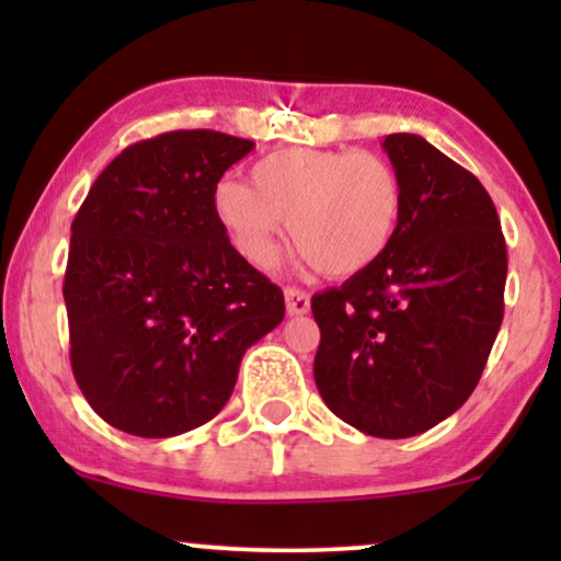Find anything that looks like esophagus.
Segmentation results:
<instances>
[{"instance_id":"34e87169","label":"esophagus","mask_w":561,"mask_h":561,"mask_svg":"<svg viewBox=\"0 0 561 561\" xmlns=\"http://www.w3.org/2000/svg\"><path fill=\"white\" fill-rule=\"evenodd\" d=\"M285 302H287L289 317H302V313L311 311V298H308L306 289H300V287H287Z\"/></svg>"}]
</instances>
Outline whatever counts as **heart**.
Masks as SVG:
<instances>
[{"label": "heart", "mask_w": 561, "mask_h": 561, "mask_svg": "<svg viewBox=\"0 0 561 561\" xmlns=\"http://www.w3.org/2000/svg\"><path fill=\"white\" fill-rule=\"evenodd\" d=\"M214 208L253 266H274L289 227L295 248L327 276L371 268L396 240L403 186L388 160L358 150L293 147L253 165V186L224 179Z\"/></svg>", "instance_id": "1"}]
</instances>
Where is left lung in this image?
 Wrapping results in <instances>:
<instances>
[{"label": "left lung", "instance_id": "obj_1", "mask_svg": "<svg viewBox=\"0 0 561 561\" xmlns=\"http://www.w3.org/2000/svg\"><path fill=\"white\" fill-rule=\"evenodd\" d=\"M403 186L388 253L313 295V358L332 414L375 437H411L478 388L504 319L506 242L485 186L416 134L382 141Z\"/></svg>", "mask_w": 561, "mask_h": 561}]
</instances>
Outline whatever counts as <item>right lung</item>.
Segmentation results:
<instances>
[{
	"label": "right lung",
	"mask_w": 561,
	"mask_h": 561,
	"mask_svg": "<svg viewBox=\"0 0 561 561\" xmlns=\"http://www.w3.org/2000/svg\"><path fill=\"white\" fill-rule=\"evenodd\" d=\"M255 141L195 128L126 147L70 224V366L115 430L173 437L210 422L285 295L231 248L216 184Z\"/></svg>",
	"instance_id": "obj_1"
}]
</instances>
